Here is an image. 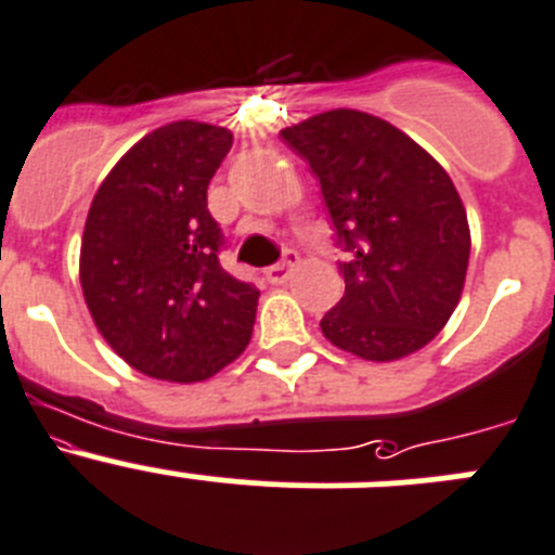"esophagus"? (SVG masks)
<instances>
[{
	"label": "esophagus",
	"mask_w": 555,
	"mask_h": 555,
	"mask_svg": "<svg viewBox=\"0 0 555 555\" xmlns=\"http://www.w3.org/2000/svg\"><path fill=\"white\" fill-rule=\"evenodd\" d=\"M298 266V254L295 251H284V260L276 262V266L266 268V279L271 284H284L289 279V273H293V268Z\"/></svg>",
	"instance_id": "34e87169"
}]
</instances>
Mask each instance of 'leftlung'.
I'll use <instances>...</instances> for the list:
<instances>
[{
	"mask_svg": "<svg viewBox=\"0 0 555 555\" xmlns=\"http://www.w3.org/2000/svg\"><path fill=\"white\" fill-rule=\"evenodd\" d=\"M309 160L348 251L323 336L364 361H400L441 334L468 271L470 230L447 169L408 133L359 108L282 128Z\"/></svg>",
	"mask_w": 555,
	"mask_h": 555,
	"instance_id": "left-lung-1",
	"label": "left lung"
}]
</instances>
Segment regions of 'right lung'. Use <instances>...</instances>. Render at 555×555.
Wrapping results in <instances>:
<instances>
[{"instance_id":"1","label":"right lung","mask_w":555,"mask_h":555,"mask_svg":"<svg viewBox=\"0 0 555 555\" xmlns=\"http://www.w3.org/2000/svg\"><path fill=\"white\" fill-rule=\"evenodd\" d=\"M232 131L178 120L139 139L92 196L79 279L92 323L142 375L214 377L246 350L260 289L219 266L207 185Z\"/></svg>"}]
</instances>
